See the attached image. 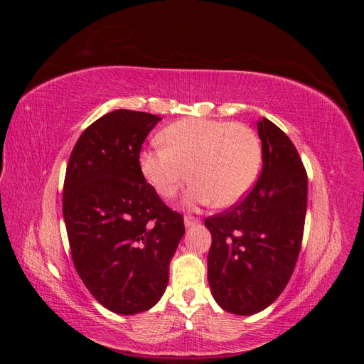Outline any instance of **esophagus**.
<instances>
[{
	"label": "esophagus",
	"mask_w": 364,
	"mask_h": 364,
	"mask_svg": "<svg viewBox=\"0 0 364 364\" xmlns=\"http://www.w3.org/2000/svg\"><path fill=\"white\" fill-rule=\"evenodd\" d=\"M183 223H185V228H193V226H196V225H199V220L194 218V217L185 215V218H183Z\"/></svg>",
	"instance_id": "obj_1"
}]
</instances>
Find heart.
Here are the masks:
<instances>
[{
    "label": "heart",
    "mask_w": 364,
    "mask_h": 364,
    "mask_svg": "<svg viewBox=\"0 0 364 364\" xmlns=\"http://www.w3.org/2000/svg\"><path fill=\"white\" fill-rule=\"evenodd\" d=\"M165 146L139 153V170L164 199L191 176L186 205L230 206L253 188L262 162L259 138L250 127L222 119L186 118L164 129Z\"/></svg>",
    "instance_id": "heart-1"
}]
</instances>
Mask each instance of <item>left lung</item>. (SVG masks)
Masks as SVG:
<instances>
[{
  "mask_svg": "<svg viewBox=\"0 0 364 364\" xmlns=\"http://www.w3.org/2000/svg\"><path fill=\"white\" fill-rule=\"evenodd\" d=\"M262 170L238 205L205 220L213 235L208 281L225 311L250 316L277 301L299 257L308 179L290 138L258 121Z\"/></svg>",
  "mask_w": 364,
  "mask_h": 364,
  "instance_id": "1",
  "label": "left lung"
}]
</instances>
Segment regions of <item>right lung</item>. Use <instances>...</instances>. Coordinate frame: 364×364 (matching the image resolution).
Instances as JSON below:
<instances>
[{
    "mask_svg": "<svg viewBox=\"0 0 364 364\" xmlns=\"http://www.w3.org/2000/svg\"><path fill=\"white\" fill-rule=\"evenodd\" d=\"M161 118L118 111L77 139L63 183V220L74 267L109 311L132 316L156 305L185 226L139 170V151Z\"/></svg>",
    "mask_w": 364,
    "mask_h": 364,
    "instance_id": "1",
    "label": "right lung"
}]
</instances>
